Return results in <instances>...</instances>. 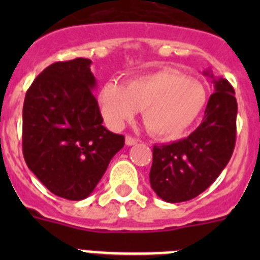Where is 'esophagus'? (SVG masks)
Segmentation results:
<instances>
[{
	"label": "esophagus",
	"mask_w": 260,
	"mask_h": 260,
	"mask_svg": "<svg viewBox=\"0 0 260 260\" xmlns=\"http://www.w3.org/2000/svg\"><path fill=\"white\" fill-rule=\"evenodd\" d=\"M125 142H126V144H127V146H134V144L138 143V139H135V138L127 135V137H126V139H125Z\"/></svg>",
	"instance_id": "34e87169"
}]
</instances>
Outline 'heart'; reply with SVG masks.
<instances>
[{"mask_svg":"<svg viewBox=\"0 0 260 260\" xmlns=\"http://www.w3.org/2000/svg\"><path fill=\"white\" fill-rule=\"evenodd\" d=\"M201 83L176 70H160L128 80L126 86L108 82L99 93L104 119L121 128L142 110L147 132L161 139H174L195 122L206 105Z\"/></svg>","mask_w":260,"mask_h":260,"instance_id":"b5f03b06","label":"heart"}]
</instances>
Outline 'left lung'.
Masks as SVG:
<instances>
[{
	"label": "left lung",
	"mask_w": 260,
	"mask_h": 260,
	"mask_svg": "<svg viewBox=\"0 0 260 260\" xmlns=\"http://www.w3.org/2000/svg\"><path fill=\"white\" fill-rule=\"evenodd\" d=\"M212 78L203 121L185 139L153 146L150 183L158 198L169 203L190 201L208 189L226 167L236 144L237 100L224 78Z\"/></svg>",
	"instance_id": "8db88e82"
}]
</instances>
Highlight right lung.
Returning <instances> with one entry per match:
<instances>
[{
	"label": "right lung",
	"instance_id": "1",
	"mask_svg": "<svg viewBox=\"0 0 260 260\" xmlns=\"http://www.w3.org/2000/svg\"><path fill=\"white\" fill-rule=\"evenodd\" d=\"M91 63L54 62L34 80L23 104L27 167L50 192L69 201L87 198L125 144L123 135L103 126Z\"/></svg>",
	"mask_w": 260,
	"mask_h": 260
}]
</instances>
